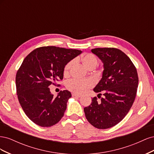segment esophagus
Here are the masks:
<instances>
[{"mask_svg":"<svg viewBox=\"0 0 154 154\" xmlns=\"http://www.w3.org/2000/svg\"><path fill=\"white\" fill-rule=\"evenodd\" d=\"M72 96L73 97H80L82 96L80 95V94H76V93H72Z\"/></svg>","mask_w":154,"mask_h":154,"instance_id":"1","label":"esophagus"}]
</instances>
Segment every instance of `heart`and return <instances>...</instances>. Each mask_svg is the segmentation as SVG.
I'll use <instances>...</instances> for the list:
<instances>
[{
    "instance_id": "1",
    "label": "heart",
    "mask_w": 154,
    "mask_h": 154,
    "mask_svg": "<svg viewBox=\"0 0 154 154\" xmlns=\"http://www.w3.org/2000/svg\"><path fill=\"white\" fill-rule=\"evenodd\" d=\"M82 62L85 67L88 69L94 68L97 64V58L94 54L88 53L85 54L82 58ZM74 63L73 60L69 62L63 69V74L67 75L69 72L70 69ZM93 82L90 80H79L76 78H72L67 81L66 87L68 90L73 92L81 94L85 92L88 88L92 87Z\"/></svg>"
}]
</instances>
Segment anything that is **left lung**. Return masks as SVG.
Masks as SVG:
<instances>
[{"mask_svg":"<svg viewBox=\"0 0 154 154\" xmlns=\"http://www.w3.org/2000/svg\"><path fill=\"white\" fill-rule=\"evenodd\" d=\"M100 58L104 70L101 80L94 88L102 95L101 101L94 97L84 108L87 121L99 129L112 127L128 114L136 98L139 78L131 60L121 50L114 48L91 49Z\"/></svg>","mask_w":154,"mask_h":154,"instance_id":"obj_1","label":"left lung"}]
</instances>
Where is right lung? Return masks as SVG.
<instances>
[{
	"label": "right lung",
	"instance_id": "add662e5",
	"mask_svg": "<svg viewBox=\"0 0 154 154\" xmlns=\"http://www.w3.org/2000/svg\"><path fill=\"white\" fill-rule=\"evenodd\" d=\"M81 53L77 49L45 46L24 58L16 74L17 93L23 110L32 122L49 127L62 118L71 93L61 91L54 97L49 87L62 80L65 66Z\"/></svg>",
	"mask_w": 154,
	"mask_h": 154
}]
</instances>
